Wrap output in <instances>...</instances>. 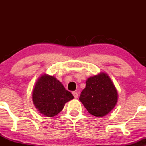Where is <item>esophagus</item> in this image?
I'll list each match as a JSON object with an SVG mask.
<instances>
[{
  "label": "esophagus",
  "instance_id": "obj_1",
  "mask_svg": "<svg viewBox=\"0 0 146 146\" xmlns=\"http://www.w3.org/2000/svg\"><path fill=\"white\" fill-rule=\"evenodd\" d=\"M72 94L75 98H78V93L76 92H73Z\"/></svg>",
  "mask_w": 146,
  "mask_h": 146
}]
</instances>
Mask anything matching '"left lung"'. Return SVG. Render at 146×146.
Here are the masks:
<instances>
[{
    "label": "left lung",
    "mask_w": 146,
    "mask_h": 146,
    "mask_svg": "<svg viewBox=\"0 0 146 146\" xmlns=\"http://www.w3.org/2000/svg\"><path fill=\"white\" fill-rule=\"evenodd\" d=\"M117 97L116 88L110 78L102 72L87 79L79 100L90 114L103 117L113 109Z\"/></svg>",
    "instance_id": "1"
}]
</instances>
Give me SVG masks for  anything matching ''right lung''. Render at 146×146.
<instances>
[{
    "instance_id": "obj_1",
    "label": "right lung",
    "mask_w": 146,
    "mask_h": 146,
    "mask_svg": "<svg viewBox=\"0 0 146 146\" xmlns=\"http://www.w3.org/2000/svg\"><path fill=\"white\" fill-rule=\"evenodd\" d=\"M32 96L36 108L47 117L55 116L62 110L66 103L74 98L60 82L48 74L38 79Z\"/></svg>"
}]
</instances>
